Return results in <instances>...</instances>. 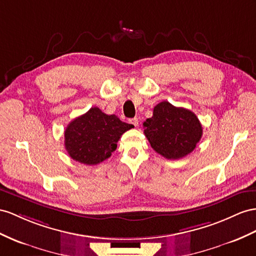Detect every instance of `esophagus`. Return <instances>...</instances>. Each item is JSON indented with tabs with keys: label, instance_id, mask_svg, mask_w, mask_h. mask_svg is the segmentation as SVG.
<instances>
[{
	"label": "esophagus",
	"instance_id": "esophagus-1",
	"mask_svg": "<svg viewBox=\"0 0 256 256\" xmlns=\"http://www.w3.org/2000/svg\"><path fill=\"white\" fill-rule=\"evenodd\" d=\"M128 122H130V124H133V126H134L135 128L138 126V119H137V118H133V119H130Z\"/></svg>",
	"mask_w": 256,
	"mask_h": 256
}]
</instances>
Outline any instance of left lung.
Returning a JSON list of instances; mask_svg holds the SVG:
<instances>
[{
  "label": "left lung",
  "instance_id": "left-lung-1",
  "mask_svg": "<svg viewBox=\"0 0 256 256\" xmlns=\"http://www.w3.org/2000/svg\"><path fill=\"white\" fill-rule=\"evenodd\" d=\"M142 126L154 152L170 160L184 158L194 152L202 136V126L192 111L168 102L156 104L152 116Z\"/></svg>",
  "mask_w": 256,
  "mask_h": 256
}]
</instances>
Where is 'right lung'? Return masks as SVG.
<instances>
[{"label": "right lung", "mask_w": 256, "mask_h": 256, "mask_svg": "<svg viewBox=\"0 0 256 256\" xmlns=\"http://www.w3.org/2000/svg\"><path fill=\"white\" fill-rule=\"evenodd\" d=\"M132 128L116 114L109 116L93 107L66 128L64 147L74 161L95 166L109 158L121 135Z\"/></svg>", "instance_id": "add662e5"}]
</instances>
